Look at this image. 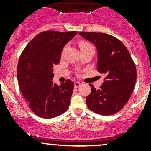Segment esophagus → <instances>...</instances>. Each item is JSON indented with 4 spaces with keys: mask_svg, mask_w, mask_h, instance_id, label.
<instances>
[{
    "mask_svg": "<svg viewBox=\"0 0 151 151\" xmlns=\"http://www.w3.org/2000/svg\"><path fill=\"white\" fill-rule=\"evenodd\" d=\"M80 85H81V83H79V82H75V83H74V87H75V88H78Z\"/></svg>",
    "mask_w": 151,
    "mask_h": 151,
    "instance_id": "esophagus-1",
    "label": "esophagus"
}]
</instances>
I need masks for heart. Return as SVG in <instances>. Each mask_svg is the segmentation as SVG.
<instances>
[{"instance_id": "heart-1", "label": "heart", "mask_w": 151, "mask_h": 151, "mask_svg": "<svg viewBox=\"0 0 151 151\" xmlns=\"http://www.w3.org/2000/svg\"><path fill=\"white\" fill-rule=\"evenodd\" d=\"M79 47H80V50H87V49L93 48V46L90 42H87V41H81V42H80V43H79Z\"/></svg>"}]
</instances>
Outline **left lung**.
Wrapping results in <instances>:
<instances>
[{
  "label": "left lung",
  "mask_w": 151,
  "mask_h": 151,
  "mask_svg": "<svg viewBox=\"0 0 151 151\" xmlns=\"http://www.w3.org/2000/svg\"><path fill=\"white\" fill-rule=\"evenodd\" d=\"M79 34L93 43L98 52L97 68L104 74L102 85L86 97L88 107L101 115L117 113L128 102L134 91L137 70L129 50L115 36L104 33L80 32Z\"/></svg>",
  "instance_id": "8db88e82"
}]
</instances>
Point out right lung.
Returning <instances> with one entry per match:
<instances>
[{
  "instance_id": "1",
  "label": "right lung",
  "mask_w": 151,
  "mask_h": 151,
  "mask_svg": "<svg viewBox=\"0 0 151 151\" xmlns=\"http://www.w3.org/2000/svg\"><path fill=\"white\" fill-rule=\"evenodd\" d=\"M77 33L42 32L29 42L19 57L17 69L19 89L30 109L39 117L59 116L69 106L74 83L66 80L60 85L53 83L52 68L60 61L63 47Z\"/></svg>"
}]
</instances>
